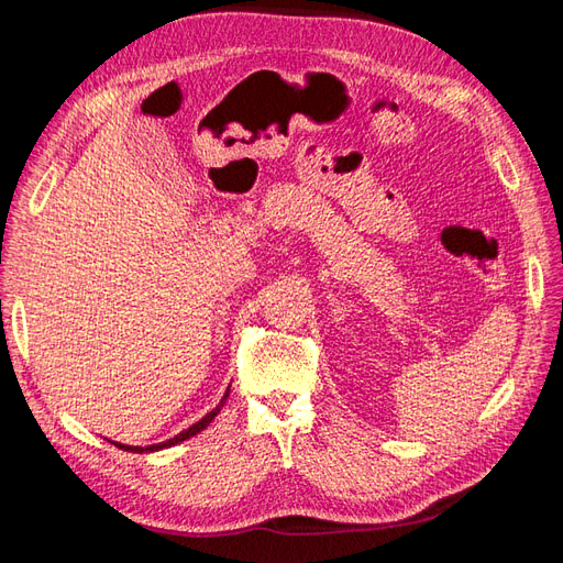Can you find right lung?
<instances>
[{"instance_id": "right-lung-1", "label": "right lung", "mask_w": 563, "mask_h": 563, "mask_svg": "<svg viewBox=\"0 0 563 563\" xmlns=\"http://www.w3.org/2000/svg\"><path fill=\"white\" fill-rule=\"evenodd\" d=\"M225 399H228V395L223 397V399H220V404L213 408V411L211 413H207V416H203L199 422H195L192 424V428H187L185 432H180L178 437H172V439H168V441H162V444H152V446H124V444H117V441H112V444L114 446H119V449H124V451H131V453H143V451H159V449H166V446H174V444H178V441H185V439H190V437H195L197 432H201L203 428H207V424L218 416V411H220V406H223L225 404Z\"/></svg>"}]
</instances>
